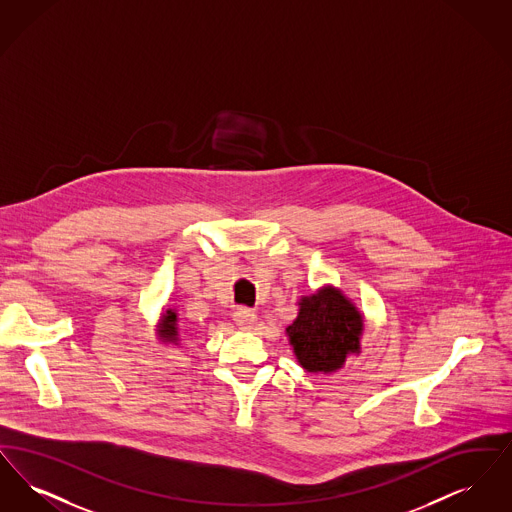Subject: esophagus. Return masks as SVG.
I'll return each instance as SVG.
<instances>
[{
  "mask_svg": "<svg viewBox=\"0 0 512 512\" xmlns=\"http://www.w3.org/2000/svg\"><path fill=\"white\" fill-rule=\"evenodd\" d=\"M234 322H236V326L242 328V330H251V328L255 326V322H257V315H255L251 309L240 307V309H236V313H234Z\"/></svg>",
  "mask_w": 512,
  "mask_h": 512,
  "instance_id": "obj_1",
  "label": "esophagus"
}]
</instances>
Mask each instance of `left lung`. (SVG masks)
Returning a JSON list of instances; mask_svg holds the SVG:
<instances>
[{"label":"left lung","mask_w":512,"mask_h":512,"mask_svg":"<svg viewBox=\"0 0 512 512\" xmlns=\"http://www.w3.org/2000/svg\"><path fill=\"white\" fill-rule=\"evenodd\" d=\"M365 320L340 290L326 286L299 301V315L286 328L297 363L307 372H336L349 353H361Z\"/></svg>","instance_id":"8db88e82"}]
</instances>
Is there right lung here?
<instances>
[{
    "instance_id": "add662e5",
    "label": "right lung",
    "mask_w": 512,
    "mask_h": 512,
    "mask_svg": "<svg viewBox=\"0 0 512 512\" xmlns=\"http://www.w3.org/2000/svg\"><path fill=\"white\" fill-rule=\"evenodd\" d=\"M159 340L167 343H178L180 341V332H178V313L174 309H167L159 322Z\"/></svg>"
}]
</instances>
